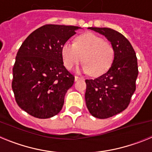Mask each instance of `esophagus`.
Wrapping results in <instances>:
<instances>
[{
	"instance_id": "1",
	"label": "esophagus",
	"mask_w": 152,
	"mask_h": 152,
	"mask_svg": "<svg viewBox=\"0 0 152 152\" xmlns=\"http://www.w3.org/2000/svg\"><path fill=\"white\" fill-rule=\"evenodd\" d=\"M82 79H83V77H79V76H75V81H77V80H82Z\"/></svg>"
}]
</instances>
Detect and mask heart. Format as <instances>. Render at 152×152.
<instances>
[{
    "label": "heart",
    "mask_w": 152,
    "mask_h": 152,
    "mask_svg": "<svg viewBox=\"0 0 152 152\" xmlns=\"http://www.w3.org/2000/svg\"><path fill=\"white\" fill-rule=\"evenodd\" d=\"M65 68L72 69L82 60V70L92 76H100L110 68L114 58L111 43L94 33H83L75 39V43L66 42L61 50Z\"/></svg>",
    "instance_id": "obj_1"
}]
</instances>
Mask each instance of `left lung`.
<instances>
[{"mask_svg":"<svg viewBox=\"0 0 152 152\" xmlns=\"http://www.w3.org/2000/svg\"><path fill=\"white\" fill-rule=\"evenodd\" d=\"M103 35L114 49V59L107 73L95 79L85 80L86 105L90 113L107 119L123 112L135 91L138 62L135 52L127 39L110 28L88 27Z\"/></svg>","mask_w":152,"mask_h":152,"instance_id":"1","label":"left lung"}]
</instances>
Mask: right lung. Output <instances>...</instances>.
I'll use <instances>...</instances> for the list:
<instances>
[{
	"mask_svg": "<svg viewBox=\"0 0 152 152\" xmlns=\"http://www.w3.org/2000/svg\"><path fill=\"white\" fill-rule=\"evenodd\" d=\"M75 26L47 24L31 33L20 47L13 68V89L18 106L31 116L57 115L75 77L64 66L61 50Z\"/></svg>",
	"mask_w": 152,
	"mask_h": 152,
	"instance_id": "add662e5",
	"label": "right lung"
}]
</instances>
